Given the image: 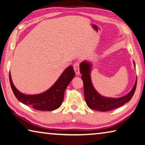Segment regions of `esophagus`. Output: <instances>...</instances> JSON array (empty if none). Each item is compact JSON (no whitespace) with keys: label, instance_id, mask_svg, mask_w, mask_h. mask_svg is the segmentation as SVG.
<instances>
[{"label":"esophagus","instance_id":"34e87169","mask_svg":"<svg viewBox=\"0 0 145 145\" xmlns=\"http://www.w3.org/2000/svg\"><path fill=\"white\" fill-rule=\"evenodd\" d=\"M73 67H74L76 74L77 76L80 75V63H79V62H76L74 64V65H73Z\"/></svg>","mask_w":145,"mask_h":145}]
</instances>
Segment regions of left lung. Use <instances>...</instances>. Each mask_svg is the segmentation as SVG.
<instances>
[{
	"label": "left lung",
	"mask_w": 145,
	"mask_h": 145,
	"mask_svg": "<svg viewBox=\"0 0 145 145\" xmlns=\"http://www.w3.org/2000/svg\"><path fill=\"white\" fill-rule=\"evenodd\" d=\"M134 67L135 62H134ZM92 63L83 61L80 65V73L84 87V94L86 103L90 109L99 111H107L120 107L130 101L135 92L137 79L133 88L127 94L119 98L106 97L99 94L93 87L91 80L90 72L92 70Z\"/></svg>",
	"instance_id": "8db88e82"
}]
</instances>
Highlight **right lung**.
Wrapping results in <instances>:
<instances>
[{"label":"right lung","mask_w":145,"mask_h":145,"mask_svg":"<svg viewBox=\"0 0 145 145\" xmlns=\"http://www.w3.org/2000/svg\"><path fill=\"white\" fill-rule=\"evenodd\" d=\"M74 76L72 66H69L49 89L36 95H26L18 90L12 82L10 72L9 81L12 92L19 101L37 110L50 111L57 110L62 105L65 90Z\"/></svg>","instance_id":"1"}]
</instances>
